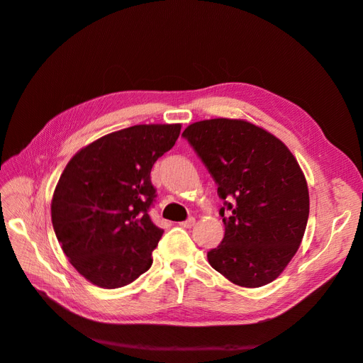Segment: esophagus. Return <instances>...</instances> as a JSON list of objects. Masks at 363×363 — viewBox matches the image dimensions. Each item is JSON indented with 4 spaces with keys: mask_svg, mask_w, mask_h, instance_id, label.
<instances>
[{
    "mask_svg": "<svg viewBox=\"0 0 363 363\" xmlns=\"http://www.w3.org/2000/svg\"><path fill=\"white\" fill-rule=\"evenodd\" d=\"M194 224H195V218H189V219H186V221L180 223V227H183V228H191Z\"/></svg>",
    "mask_w": 363,
    "mask_h": 363,
    "instance_id": "esophagus-1",
    "label": "esophagus"
}]
</instances>
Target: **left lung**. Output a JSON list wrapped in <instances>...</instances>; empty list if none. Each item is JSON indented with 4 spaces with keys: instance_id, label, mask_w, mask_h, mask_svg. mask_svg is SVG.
I'll return each instance as SVG.
<instances>
[{
    "instance_id": "obj_1",
    "label": "left lung",
    "mask_w": 363,
    "mask_h": 363,
    "mask_svg": "<svg viewBox=\"0 0 363 363\" xmlns=\"http://www.w3.org/2000/svg\"><path fill=\"white\" fill-rule=\"evenodd\" d=\"M224 200V239L211 267L238 286L276 280L298 250L309 218L304 174L280 139L242 119H207L182 135Z\"/></svg>"
}]
</instances>
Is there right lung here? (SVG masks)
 <instances>
[{
  "mask_svg": "<svg viewBox=\"0 0 363 363\" xmlns=\"http://www.w3.org/2000/svg\"><path fill=\"white\" fill-rule=\"evenodd\" d=\"M180 124H142L82 148L62 172L51 201L54 233L71 265L104 289L150 269L163 230L148 211L152 164L169 151Z\"/></svg>",
  "mask_w": 363,
  "mask_h": 363,
  "instance_id": "right-lung-1",
  "label": "right lung"
}]
</instances>
